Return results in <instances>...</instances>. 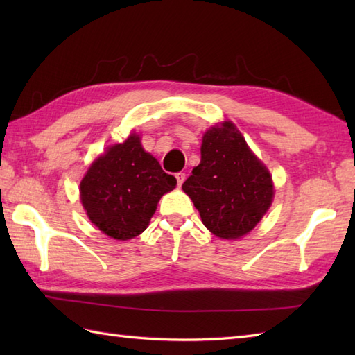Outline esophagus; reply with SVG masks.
<instances>
[{
	"label": "esophagus",
	"mask_w": 355,
	"mask_h": 355,
	"mask_svg": "<svg viewBox=\"0 0 355 355\" xmlns=\"http://www.w3.org/2000/svg\"><path fill=\"white\" fill-rule=\"evenodd\" d=\"M175 178H177V183H178V186H182V184H183V182H184V178H186L184 172H178V173H175Z\"/></svg>",
	"instance_id": "34e87169"
}]
</instances>
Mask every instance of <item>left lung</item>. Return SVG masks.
Segmentation results:
<instances>
[{"label":"left lung","instance_id":"8db88e82","mask_svg":"<svg viewBox=\"0 0 355 355\" xmlns=\"http://www.w3.org/2000/svg\"><path fill=\"white\" fill-rule=\"evenodd\" d=\"M183 191L202 224L223 239H238L254 229L275 195L268 169L232 122L212 126L202 135L201 162Z\"/></svg>","mask_w":355,"mask_h":355}]
</instances>
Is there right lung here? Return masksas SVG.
I'll return each mask as SVG.
<instances>
[{
	"mask_svg": "<svg viewBox=\"0 0 355 355\" xmlns=\"http://www.w3.org/2000/svg\"><path fill=\"white\" fill-rule=\"evenodd\" d=\"M175 184L131 134L92 163L80 182V201L97 229L126 241L145 232L158 201Z\"/></svg>",
	"mask_w": 355,
	"mask_h": 355,
	"instance_id": "obj_1",
	"label": "right lung"
}]
</instances>
